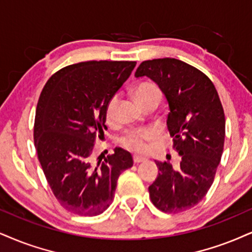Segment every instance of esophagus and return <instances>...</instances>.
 <instances>
[{
	"mask_svg": "<svg viewBox=\"0 0 252 252\" xmlns=\"http://www.w3.org/2000/svg\"><path fill=\"white\" fill-rule=\"evenodd\" d=\"M146 159L145 158H142V157H139V155H134V157H133V161H134L135 163H140V162H144Z\"/></svg>",
	"mask_w": 252,
	"mask_h": 252,
	"instance_id": "34e87169",
	"label": "esophagus"
}]
</instances>
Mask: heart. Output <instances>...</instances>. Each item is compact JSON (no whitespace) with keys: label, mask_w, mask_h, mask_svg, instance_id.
I'll list each match as a JSON object with an SVG mask.
<instances>
[{"label":"heart","mask_w":252,"mask_h":252,"mask_svg":"<svg viewBox=\"0 0 252 252\" xmlns=\"http://www.w3.org/2000/svg\"><path fill=\"white\" fill-rule=\"evenodd\" d=\"M135 99L142 107L146 106L148 101H151L153 98H160V90L153 83H141L134 92ZM118 104V97L113 95L106 105L105 110V116L108 121L113 120L114 114H116V108ZM157 138V131L153 128H140L133 129V131L127 132L124 138L121 139V142L125 147L133 150L138 153H142L147 148V141L153 140Z\"/></svg>","instance_id":"1"}]
</instances>
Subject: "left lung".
<instances>
[{
    "mask_svg": "<svg viewBox=\"0 0 252 252\" xmlns=\"http://www.w3.org/2000/svg\"><path fill=\"white\" fill-rule=\"evenodd\" d=\"M140 77L158 84L166 97L167 127L181 158L178 168L158 161L150 197L161 212H185L206 196L221 161L225 136L221 100L206 74L175 58L142 62L135 71V78Z\"/></svg>",
    "mask_w": 252,
    "mask_h": 252,
    "instance_id": "obj_1",
    "label": "left lung"
}]
</instances>
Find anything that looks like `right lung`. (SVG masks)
<instances>
[{
    "mask_svg": "<svg viewBox=\"0 0 252 252\" xmlns=\"http://www.w3.org/2000/svg\"><path fill=\"white\" fill-rule=\"evenodd\" d=\"M136 62L90 61L65 66L45 84L36 108L33 139L38 160L62 207L97 216L110 207L118 178L133 166L129 152L92 159L97 133L106 129L110 99L131 76Z\"/></svg>",
    "mask_w": 252,
    "mask_h": 252,
    "instance_id": "1",
    "label": "right lung"
}]
</instances>
